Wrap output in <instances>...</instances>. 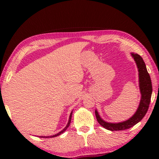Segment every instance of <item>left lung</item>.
<instances>
[{
  "mask_svg": "<svg viewBox=\"0 0 159 159\" xmlns=\"http://www.w3.org/2000/svg\"><path fill=\"white\" fill-rule=\"evenodd\" d=\"M132 57L135 61L139 71V82H140V89L141 93V100L140 105L133 116L128 120L123 122L114 124L108 123L104 121L100 117L98 113L95 111V116L97 121L102 127L111 131H119V130H125L133 127L137 123L142 120L148 110L150 102H151L152 94V84L150 75L148 72L146 66L142 57L138 53H132Z\"/></svg>",
  "mask_w": 159,
  "mask_h": 159,
  "instance_id": "8db88e82",
  "label": "left lung"
}]
</instances>
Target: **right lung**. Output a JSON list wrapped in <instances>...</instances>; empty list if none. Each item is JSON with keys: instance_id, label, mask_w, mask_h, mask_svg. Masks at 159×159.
<instances>
[{"instance_id": "obj_1", "label": "right lung", "mask_w": 159, "mask_h": 159, "mask_svg": "<svg viewBox=\"0 0 159 159\" xmlns=\"http://www.w3.org/2000/svg\"><path fill=\"white\" fill-rule=\"evenodd\" d=\"M71 114H72V113H71V115H70V116H69V122H68V124H67V125H66V127L64 128V129L62 130V131H61L60 132H58V134H54V135H53V136H49V137H40V138H54V137H56V136H58V135H60L61 134H62L63 132H64L65 130H66L67 128L69 127V125H70V123H71Z\"/></svg>"}]
</instances>
